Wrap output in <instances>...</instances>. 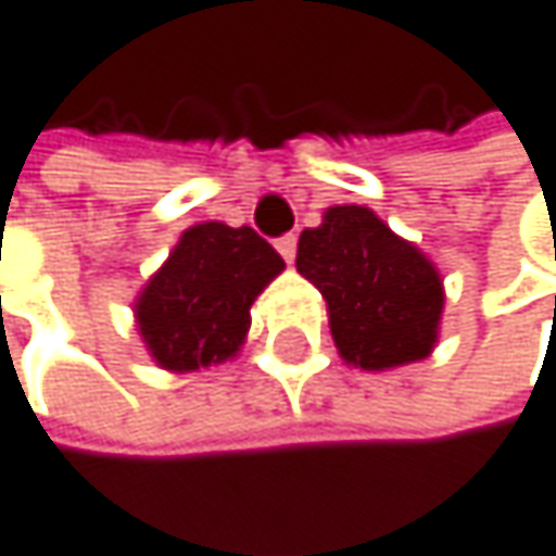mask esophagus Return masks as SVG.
<instances>
[{"mask_svg":"<svg viewBox=\"0 0 556 556\" xmlns=\"http://www.w3.org/2000/svg\"><path fill=\"white\" fill-rule=\"evenodd\" d=\"M276 250H280V256L287 263H293V256H296V233H287V237L276 240Z\"/></svg>","mask_w":556,"mask_h":556,"instance_id":"34e87169","label":"esophagus"}]
</instances>
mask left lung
Wrapping results in <instances>:
<instances>
[{"label":"left lung","mask_w":556,"mask_h":556,"mask_svg":"<svg viewBox=\"0 0 556 556\" xmlns=\"http://www.w3.org/2000/svg\"><path fill=\"white\" fill-rule=\"evenodd\" d=\"M296 269L319 287L345 365L388 371L433 355L443 319V276L410 240L365 204H336L306 227Z\"/></svg>","instance_id":"left-lung-1"}]
</instances>
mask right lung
I'll use <instances>...</instances> for the list:
<instances>
[{
	"label": "right lung",
	"instance_id": "1",
	"mask_svg": "<svg viewBox=\"0 0 556 556\" xmlns=\"http://www.w3.org/2000/svg\"><path fill=\"white\" fill-rule=\"evenodd\" d=\"M283 269V256L253 227L191 224L132 303L146 352L172 375L237 358L250 306Z\"/></svg>",
	"mask_w": 556,
	"mask_h": 556
}]
</instances>
